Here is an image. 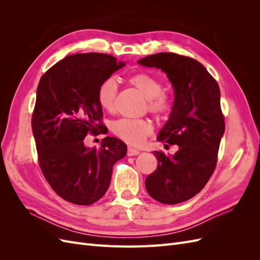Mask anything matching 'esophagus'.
I'll list each match as a JSON object with an SVG mask.
<instances>
[{
    "label": "esophagus",
    "mask_w": 260,
    "mask_h": 260,
    "mask_svg": "<svg viewBox=\"0 0 260 260\" xmlns=\"http://www.w3.org/2000/svg\"><path fill=\"white\" fill-rule=\"evenodd\" d=\"M140 152L136 148H132V147H128V151H127V155L128 156H137L139 155Z\"/></svg>",
    "instance_id": "34e87169"
}]
</instances>
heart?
I'll return each mask as SVG.
<instances>
[{"mask_svg": "<svg viewBox=\"0 0 260 260\" xmlns=\"http://www.w3.org/2000/svg\"><path fill=\"white\" fill-rule=\"evenodd\" d=\"M128 83L136 88L146 99V109L157 117H164L172 111V99L162 90V83L156 77L139 73L128 78ZM118 88L113 79L102 82L96 92L100 106L108 113H114ZM113 132L125 143L141 145L153 132V123L148 119H119L113 123Z\"/></svg>", "mask_w": 260, "mask_h": 260, "instance_id": "obj_1", "label": "heart"}]
</instances>
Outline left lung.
Segmentation results:
<instances>
[{
  "instance_id": "1",
  "label": "left lung",
  "mask_w": 260,
  "mask_h": 260,
  "mask_svg": "<svg viewBox=\"0 0 260 260\" xmlns=\"http://www.w3.org/2000/svg\"><path fill=\"white\" fill-rule=\"evenodd\" d=\"M139 64L160 68L175 89L169 120L157 140L179 149L174 156L154 151L158 165L145 179L154 200L174 205L198 194L215 171L224 133L219 85L200 61L176 53L149 55Z\"/></svg>"
}]
</instances>
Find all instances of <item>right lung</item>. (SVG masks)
<instances>
[{
    "label": "right lung",
    "instance_id": "right-lung-1",
    "mask_svg": "<svg viewBox=\"0 0 260 260\" xmlns=\"http://www.w3.org/2000/svg\"><path fill=\"white\" fill-rule=\"evenodd\" d=\"M123 66L108 54H74L39 82L31 118L39 166L54 192L76 205H91L106 193L114 164L127 153L114 137L104 138L100 148L83 143L88 135L106 133L96 92Z\"/></svg>",
    "mask_w": 260,
    "mask_h": 260
}]
</instances>
